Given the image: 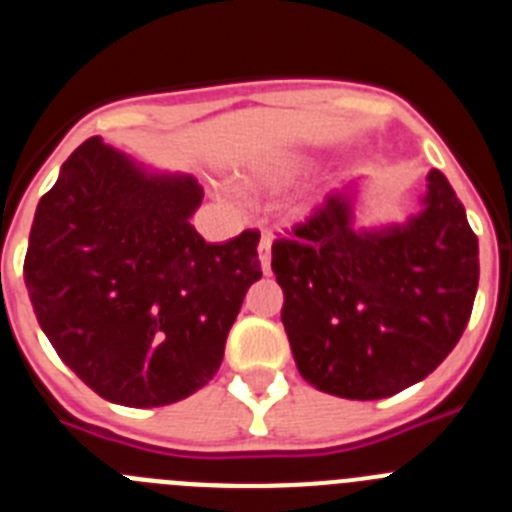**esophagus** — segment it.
Wrapping results in <instances>:
<instances>
[{"label": "esophagus", "mask_w": 512, "mask_h": 512, "mask_svg": "<svg viewBox=\"0 0 512 512\" xmlns=\"http://www.w3.org/2000/svg\"><path fill=\"white\" fill-rule=\"evenodd\" d=\"M259 261H261V271L269 274L271 271V235L264 233L259 241Z\"/></svg>", "instance_id": "obj_1"}]
</instances>
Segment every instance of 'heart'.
I'll list each match as a JSON object with an SVG mask.
<instances>
[{
  "label": "heart",
  "mask_w": 512,
  "mask_h": 512,
  "mask_svg": "<svg viewBox=\"0 0 512 512\" xmlns=\"http://www.w3.org/2000/svg\"><path fill=\"white\" fill-rule=\"evenodd\" d=\"M302 171V164L297 158H274V161H266V164L253 166L243 174V184L248 189H271L279 187V184L295 179Z\"/></svg>",
  "instance_id": "heart-1"
}]
</instances>
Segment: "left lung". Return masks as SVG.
Listing matches in <instances>:
<instances>
[{"mask_svg":"<svg viewBox=\"0 0 512 512\" xmlns=\"http://www.w3.org/2000/svg\"><path fill=\"white\" fill-rule=\"evenodd\" d=\"M408 223L354 228V192L271 246L282 323L302 379L346 400H382L451 354L472 315L479 246L438 169Z\"/></svg>","mask_w":512,"mask_h":512,"instance_id":"8db88e82","label":"left lung"}]
</instances>
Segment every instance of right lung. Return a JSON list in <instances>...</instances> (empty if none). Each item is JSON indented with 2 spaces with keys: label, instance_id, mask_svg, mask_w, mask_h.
I'll use <instances>...</instances> for the list:
<instances>
[{
  "label": "right lung",
  "instance_id": "obj_1",
  "mask_svg": "<svg viewBox=\"0 0 512 512\" xmlns=\"http://www.w3.org/2000/svg\"><path fill=\"white\" fill-rule=\"evenodd\" d=\"M202 197L194 176L153 174L97 135L40 197L25 287L56 354L104 400L161 408L220 369L261 235L207 243L189 223Z\"/></svg>",
  "mask_w": 512,
  "mask_h": 512
}]
</instances>
